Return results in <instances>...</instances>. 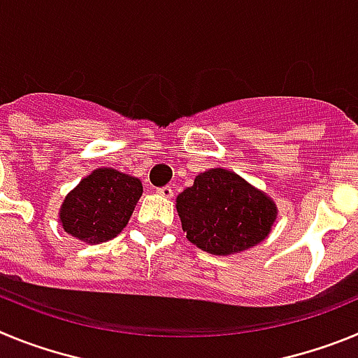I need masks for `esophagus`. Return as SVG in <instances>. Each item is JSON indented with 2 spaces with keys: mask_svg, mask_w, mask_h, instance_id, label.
<instances>
[{
  "mask_svg": "<svg viewBox=\"0 0 358 358\" xmlns=\"http://www.w3.org/2000/svg\"><path fill=\"white\" fill-rule=\"evenodd\" d=\"M156 194L161 195V197H164V199H170V197H173V189H172V186H161V188L156 189Z\"/></svg>",
  "mask_w": 358,
  "mask_h": 358,
  "instance_id": "obj_1",
  "label": "esophagus"
}]
</instances>
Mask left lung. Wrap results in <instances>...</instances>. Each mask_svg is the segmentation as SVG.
Returning <instances> with one entry per match:
<instances>
[{"label": "left lung", "mask_w": 358, "mask_h": 358, "mask_svg": "<svg viewBox=\"0 0 358 358\" xmlns=\"http://www.w3.org/2000/svg\"><path fill=\"white\" fill-rule=\"evenodd\" d=\"M177 215L186 238L217 256L236 255L264 242L278 218L265 192L226 169H210L177 195Z\"/></svg>", "instance_id": "obj_1"}]
</instances>
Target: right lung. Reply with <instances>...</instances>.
I'll return each mask as SVG.
<instances>
[{"label":"right lung","instance_id":"add662e5","mask_svg":"<svg viewBox=\"0 0 358 358\" xmlns=\"http://www.w3.org/2000/svg\"><path fill=\"white\" fill-rule=\"evenodd\" d=\"M143 194L138 177L115 169H96L64 197L59 222L73 238L84 243L113 240L129 224Z\"/></svg>","mask_w":358,"mask_h":358}]
</instances>
